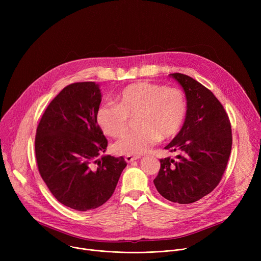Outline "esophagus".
<instances>
[{"label":"esophagus","instance_id":"1","mask_svg":"<svg viewBox=\"0 0 261 261\" xmlns=\"http://www.w3.org/2000/svg\"><path fill=\"white\" fill-rule=\"evenodd\" d=\"M139 159H140L139 155H126V158H125L127 163H131V162L136 161V160H139Z\"/></svg>","mask_w":261,"mask_h":261}]
</instances>
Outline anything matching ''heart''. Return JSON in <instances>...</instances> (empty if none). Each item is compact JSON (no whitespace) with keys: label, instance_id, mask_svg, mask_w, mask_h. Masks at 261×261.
Masks as SVG:
<instances>
[{"label":"heart","instance_id":"heart-1","mask_svg":"<svg viewBox=\"0 0 261 261\" xmlns=\"http://www.w3.org/2000/svg\"><path fill=\"white\" fill-rule=\"evenodd\" d=\"M187 112L184 92L175 87H164L139 81L119 91L114 103H106L96 112V122L110 138H120L136 117L139 129L123 136L113 149L118 154L148 152L161 139H171L181 130Z\"/></svg>","mask_w":261,"mask_h":261}]
</instances>
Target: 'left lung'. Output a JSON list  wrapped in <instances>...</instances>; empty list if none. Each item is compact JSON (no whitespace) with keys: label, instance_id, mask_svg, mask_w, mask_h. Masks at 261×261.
I'll list each match as a JSON object with an SVG mask.
<instances>
[{"label":"left lung","instance_id":"obj_1","mask_svg":"<svg viewBox=\"0 0 261 261\" xmlns=\"http://www.w3.org/2000/svg\"><path fill=\"white\" fill-rule=\"evenodd\" d=\"M169 76L184 89L187 112L181 131L165 147L180 154L177 160H160L153 183L165 199L189 204L211 194L220 183L231 151V126L222 103L211 90L187 75Z\"/></svg>","mask_w":261,"mask_h":261}]
</instances>
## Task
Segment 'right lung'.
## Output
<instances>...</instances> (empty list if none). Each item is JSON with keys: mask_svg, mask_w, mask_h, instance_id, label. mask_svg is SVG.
Returning a JSON list of instances; mask_svg holds the SVG:
<instances>
[{"mask_svg": "<svg viewBox=\"0 0 261 261\" xmlns=\"http://www.w3.org/2000/svg\"><path fill=\"white\" fill-rule=\"evenodd\" d=\"M101 101L93 81L66 86L41 117L35 152L41 177L65 206L87 212L112 197L127 166L122 156L105 155L108 141L96 122Z\"/></svg>", "mask_w": 261, "mask_h": 261, "instance_id": "right-lung-1", "label": "right lung"}]
</instances>
